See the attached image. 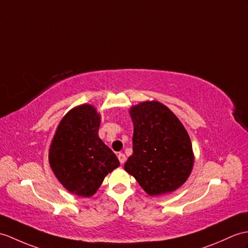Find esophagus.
Listing matches in <instances>:
<instances>
[{"mask_svg":"<svg viewBox=\"0 0 248 248\" xmlns=\"http://www.w3.org/2000/svg\"><path fill=\"white\" fill-rule=\"evenodd\" d=\"M118 159H119V162H120V164H124V162H125V155L124 154V153H119L118 154Z\"/></svg>","mask_w":248,"mask_h":248,"instance_id":"esophagus-1","label":"esophagus"}]
</instances>
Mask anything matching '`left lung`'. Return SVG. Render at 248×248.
I'll return each mask as SVG.
<instances>
[{
    "label": "left lung",
    "mask_w": 248,
    "mask_h": 248,
    "mask_svg": "<svg viewBox=\"0 0 248 248\" xmlns=\"http://www.w3.org/2000/svg\"><path fill=\"white\" fill-rule=\"evenodd\" d=\"M134 125L133 154L124 170L151 197L175 191L191 174L192 143L185 126L168 107L147 100L129 110Z\"/></svg>",
    "instance_id": "8db88e82"
}]
</instances>
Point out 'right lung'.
Listing matches in <instances>:
<instances>
[{"label":"right lung","mask_w":248,"mask_h":248,"mask_svg":"<svg viewBox=\"0 0 248 248\" xmlns=\"http://www.w3.org/2000/svg\"><path fill=\"white\" fill-rule=\"evenodd\" d=\"M100 122L94 106L75 107L63 116L50 142L51 170L61 185L78 197L94 195L105 177L120 165L98 135Z\"/></svg>","instance_id":"right-lung-1"}]
</instances>
